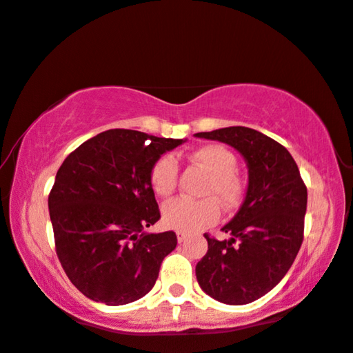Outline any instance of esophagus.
<instances>
[{"label": "esophagus", "mask_w": 353, "mask_h": 353, "mask_svg": "<svg viewBox=\"0 0 353 353\" xmlns=\"http://www.w3.org/2000/svg\"><path fill=\"white\" fill-rule=\"evenodd\" d=\"M188 234L186 231H176V239H178V243H183V241H185L186 238H188Z\"/></svg>", "instance_id": "1"}]
</instances>
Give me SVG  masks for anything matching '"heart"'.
<instances>
[{
  "label": "heart",
  "instance_id": "b5f03b06",
  "mask_svg": "<svg viewBox=\"0 0 353 353\" xmlns=\"http://www.w3.org/2000/svg\"><path fill=\"white\" fill-rule=\"evenodd\" d=\"M192 162L209 173L199 201L178 197L163 204L162 219L168 228L178 231H199L209 228L220 219V205L225 210L238 209L243 202L245 183L239 172L238 159L221 144H207L191 152ZM149 181L156 194L170 196L178 183V162L172 154H163L152 163Z\"/></svg>",
  "mask_w": 353,
  "mask_h": 353
}]
</instances>
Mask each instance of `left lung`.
Wrapping results in <instances>:
<instances>
[{
  "mask_svg": "<svg viewBox=\"0 0 353 353\" xmlns=\"http://www.w3.org/2000/svg\"><path fill=\"white\" fill-rule=\"evenodd\" d=\"M243 154L249 167L245 199L221 231L204 234L209 250L196 265L202 291L228 305H244L272 291L297 257L303 241L307 186L291 154L267 134L248 127L196 133Z\"/></svg>",
  "mask_w": 353,
  "mask_h": 353,
  "instance_id": "left-lung-1",
  "label": "left lung"
}]
</instances>
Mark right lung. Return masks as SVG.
I'll use <instances>...</instances> for the list:
<instances>
[{
    "label": "right lung",
    "mask_w": 353,
    "mask_h": 353,
    "mask_svg": "<svg viewBox=\"0 0 353 353\" xmlns=\"http://www.w3.org/2000/svg\"><path fill=\"white\" fill-rule=\"evenodd\" d=\"M181 143L114 128L80 144L57 170L48 197L56 254L91 301L125 305L156 284L176 234L144 231L161 219L149 172Z\"/></svg>",
    "instance_id": "add662e5"
}]
</instances>
